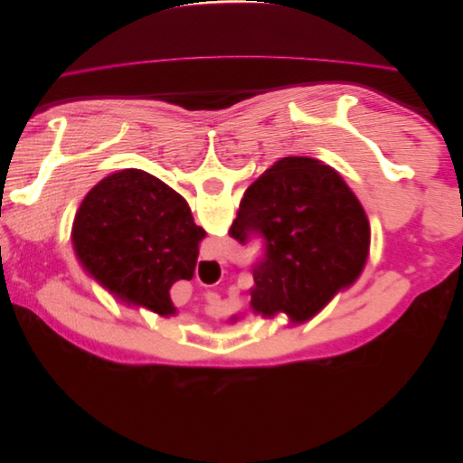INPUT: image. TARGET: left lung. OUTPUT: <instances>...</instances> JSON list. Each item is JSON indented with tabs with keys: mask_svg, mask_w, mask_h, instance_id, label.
<instances>
[{
	"mask_svg": "<svg viewBox=\"0 0 463 463\" xmlns=\"http://www.w3.org/2000/svg\"><path fill=\"white\" fill-rule=\"evenodd\" d=\"M230 235L241 245L262 240L253 264L250 307L293 322L317 315L352 286L367 262L371 228L345 181L320 160L288 156L250 185Z\"/></svg>",
	"mask_w": 463,
	"mask_h": 463,
	"instance_id": "8db88e82",
	"label": "left lung"
}]
</instances>
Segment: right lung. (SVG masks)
Masks as SVG:
<instances>
[{
    "label": "right lung",
    "mask_w": 463,
    "mask_h": 463,
    "mask_svg": "<svg viewBox=\"0 0 463 463\" xmlns=\"http://www.w3.org/2000/svg\"><path fill=\"white\" fill-rule=\"evenodd\" d=\"M204 235L185 199L143 170L102 179L73 222L75 253L96 282L162 317L175 313L170 288L193 278Z\"/></svg>",
    "instance_id": "obj_1"
}]
</instances>
